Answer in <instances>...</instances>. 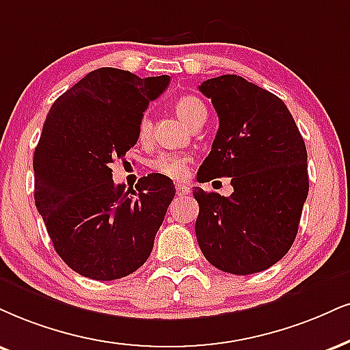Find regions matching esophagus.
Returning a JSON list of instances; mask_svg holds the SVG:
<instances>
[{
  "label": "esophagus",
  "instance_id": "34e87169",
  "mask_svg": "<svg viewBox=\"0 0 350 350\" xmlns=\"http://www.w3.org/2000/svg\"><path fill=\"white\" fill-rule=\"evenodd\" d=\"M175 191H176V196H187L191 193V188H189L188 185H176Z\"/></svg>",
  "mask_w": 350,
  "mask_h": 350
}]
</instances>
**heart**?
Segmentation results:
<instances>
[{
	"label": "heart",
	"instance_id": "obj_1",
	"mask_svg": "<svg viewBox=\"0 0 350 350\" xmlns=\"http://www.w3.org/2000/svg\"><path fill=\"white\" fill-rule=\"evenodd\" d=\"M175 111L180 118L183 120L188 126H195L196 123H200L201 120H206L208 116V110L206 105L200 98L195 96H185L180 97L175 102ZM150 135V120L149 116H142L139 122V139L148 141ZM189 157L185 152H162L150 162V167L154 168L157 174H161L167 178L172 180H183L189 172Z\"/></svg>",
	"mask_w": 350,
	"mask_h": 350
}]
</instances>
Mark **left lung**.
I'll use <instances>...</instances> for the list:
<instances>
[{"instance_id":"8db88e82","label":"left lung","mask_w":350,"mask_h":350,"mask_svg":"<svg viewBox=\"0 0 350 350\" xmlns=\"http://www.w3.org/2000/svg\"><path fill=\"white\" fill-rule=\"evenodd\" d=\"M219 116L198 182L232 176L234 193L195 188L196 239L211 265L237 275L265 271L294 243L308 196L307 148L286 103L241 76L204 81Z\"/></svg>"}]
</instances>
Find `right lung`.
Returning a JSON list of instances; mask_svg holds the SVG:
<instances>
[{"label": "right lung", "instance_id": "obj_1", "mask_svg": "<svg viewBox=\"0 0 350 350\" xmlns=\"http://www.w3.org/2000/svg\"><path fill=\"white\" fill-rule=\"evenodd\" d=\"M168 83L165 75L141 79L100 68L56 98L46 115L33 152V198L55 252L84 278H124L152 252L175 185L152 174L126 189L113 183L110 163L136 144L142 113Z\"/></svg>", "mask_w": 350, "mask_h": 350}]
</instances>
